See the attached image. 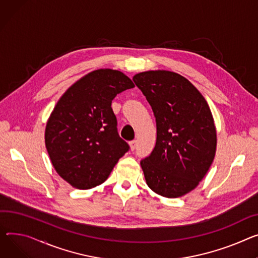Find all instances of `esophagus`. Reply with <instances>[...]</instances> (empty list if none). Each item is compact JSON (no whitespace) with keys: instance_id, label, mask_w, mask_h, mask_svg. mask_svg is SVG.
<instances>
[{"instance_id":"obj_1","label":"esophagus","mask_w":258,"mask_h":258,"mask_svg":"<svg viewBox=\"0 0 258 258\" xmlns=\"http://www.w3.org/2000/svg\"><path fill=\"white\" fill-rule=\"evenodd\" d=\"M130 146H131V150H135L136 146H137V141L134 140V141H131L130 142Z\"/></svg>"}]
</instances>
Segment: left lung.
Masks as SVG:
<instances>
[{
    "mask_svg": "<svg viewBox=\"0 0 258 258\" xmlns=\"http://www.w3.org/2000/svg\"><path fill=\"white\" fill-rule=\"evenodd\" d=\"M133 81L157 122L156 146L140 162L146 183L161 196H183L198 185L215 158L217 133L211 109L195 86L176 73L149 71Z\"/></svg>",
    "mask_w": 258,
    "mask_h": 258,
    "instance_id": "8db88e82",
    "label": "left lung"
}]
</instances>
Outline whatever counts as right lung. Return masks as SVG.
<instances>
[{
  "instance_id": "add662e5",
  "label": "right lung",
  "mask_w": 258,
  "mask_h": 258,
  "mask_svg": "<svg viewBox=\"0 0 258 258\" xmlns=\"http://www.w3.org/2000/svg\"><path fill=\"white\" fill-rule=\"evenodd\" d=\"M134 87L123 73L106 68L77 81L58 100L46 123L45 146L57 173L74 187L101 184L128 151L111 105Z\"/></svg>"
}]
</instances>
